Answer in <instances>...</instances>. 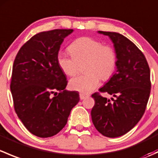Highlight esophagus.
<instances>
[{
	"label": "esophagus",
	"mask_w": 158,
	"mask_h": 158,
	"mask_svg": "<svg viewBox=\"0 0 158 158\" xmlns=\"http://www.w3.org/2000/svg\"><path fill=\"white\" fill-rule=\"evenodd\" d=\"M87 96H88V95H85V94H84V93H80V94H79V98H80L81 100L85 99V98H86Z\"/></svg>",
	"instance_id": "esophagus-1"
}]
</instances>
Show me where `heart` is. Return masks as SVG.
<instances>
[{
	"mask_svg": "<svg viewBox=\"0 0 158 158\" xmlns=\"http://www.w3.org/2000/svg\"><path fill=\"white\" fill-rule=\"evenodd\" d=\"M72 56L60 52L57 63L63 73L73 76L77 73L78 64L86 61L85 71L87 73L73 78L69 86L73 90L87 94L98 86L100 79H109L115 69L117 55L114 48L103 46L99 40L82 36L73 41L69 47Z\"/></svg>",
	"mask_w": 158,
	"mask_h": 158,
	"instance_id": "1",
	"label": "heart"
}]
</instances>
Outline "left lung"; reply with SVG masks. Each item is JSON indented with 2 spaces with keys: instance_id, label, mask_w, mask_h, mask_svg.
Instances as JSON below:
<instances>
[{
  "instance_id": "8db88e82",
  "label": "left lung",
  "mask_w": 158,
  "mask_h": 158,
  "mask_svg": "<svg viewBox=\"0 0 158 158\" xmlns=\"http://www.w3.org/2000/svg\"><path fill=\"white\" fill-rule=\"evenodd\" d=\"M98 33L109 36L117 55L115 73L99 89L114 98L94 93L91 115L98 132L117 138L131 130L144 114L151 92L150 69L143 52L125 36L115 32Z\"/></svg>"
}]
</instances>
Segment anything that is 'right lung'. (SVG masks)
Listing matches in <instances>:
<instances>
[{
  "mask_svg": "<svg viewBox=\"0 0 158 158\" xmlns=\"http://www.w3.org/2000/svg\"><path fill=\"white\" fill-rule=\"evenodd\" d=\"M73 30L41 32L20 49L13 66L10 91L14 109L26 128L40 138L56 135L79 102L75 91L66 90V75L57 63L63 40Z\"/></svg>",
  "mask_w": 158,
  "mask_h": 158,
  "instance_id": "add662e5",
  "label": "right lung"
}]
</instances>
